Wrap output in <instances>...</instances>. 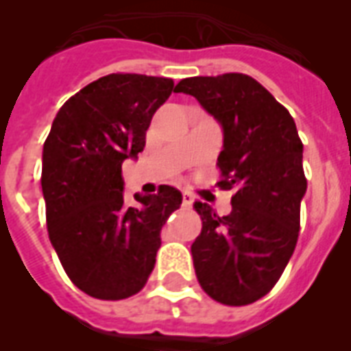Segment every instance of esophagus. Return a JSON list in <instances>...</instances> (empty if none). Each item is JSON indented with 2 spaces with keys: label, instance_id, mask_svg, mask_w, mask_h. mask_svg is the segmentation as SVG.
I'll list each match as a JSON object with an SVG mask.
<instances>
[{
  "label": "esophagus",
  "instance_id": "esophagus-1",
  "mask_svg": "<svg viewBox=\"0 0 351 351\" xmlns=\"http://www.w3.org/2000/svg\"><path fill=\"white\" fill-rule=\"evenodd\" d=\"M182 198H184V206H186V208H191L193 202H195V197H193L189 191L182 193Z\"/></svg>",
  "mask_w": 351,
  "mask_h": 351
}]
</instances>
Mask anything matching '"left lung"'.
Wrapping results in <instances>:
<instances>
[{
  "instance_id": "8db88e82",
  "label": "left lung",
  "mask_w": 351,
  "mask_h": 351,
  "mask_svg": "<svg viewBox=\"0 0 351 351\" xmlns=\"http://www.w3.org/2000/svg\"><path fill=\"white\" fill-rule=\"evenodd\" d=\"M175 93L195 96L222 125L219 187L234 191L226 217L195 202L202 219L191 245L198 282L217 302L251 304L277 284L299 239L308 187L299 132L288 109L247 74L186 78Z\"/></svg>"
}]
</instances>
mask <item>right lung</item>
I'll list each match as a JSON object with an SVG mask.
<instances>
[{"mask_svg":"<svg viewBox=\"0 0 351 351\" xmlns=\"http://www.w3.org/2000/svg\"><path fill=\"white\" fill-rule=\"evenodd\" d=\"M173 80L107 74L71 96L43 143L41 189L52 247L69 278L90 297L138 293L153 271L160 231L182 193L123 200L121 164L145 147L151 118L173 93Z\"/></svg>","mask_w":351,"mask_h":351,"instance_id":"obj_1","label":"right lung"}]
</instances>
